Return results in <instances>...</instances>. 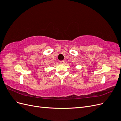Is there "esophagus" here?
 <instances>
[{"label": "esophagus", "mask_w": 121, "mask_h": 121, "mask_svg": "<svg viewBox=\"0 0 121 121\" xmlns=\"http://www.w3.org/2000/svg\"><path fill=\"white\" fill-rule=\"evenodd\" d=\"M65 63V60H61L60 61V63L61 64H64Z\"/></svg>", "instance_id": "esophagus-1"}]
</instances>
